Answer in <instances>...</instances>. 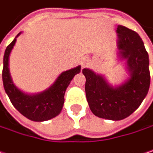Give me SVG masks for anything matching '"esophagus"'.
Segmentation results:
<instances>
[{
    "mask_svg": "<svg viewBox=\"0 0 153 153\" xmlns=\"http://www.w3.org/2000/svg\"><path fill=\"white\" fill-rule=\"evenodd\" d=\"M87 62H88V61H87L86 59H85V60H83V61H82V65H83V66H85V65H86V64H87Z\"/></svg>",
    "mask_w": 153,
    "mask_h": 153,
    "instance_id": "34e87169",
    "label": "esophagus"
}]
</instances>
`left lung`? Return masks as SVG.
Wrapping results in <instances>:
<instances>
[{"mask_svg": "<svg viewBox=\"0 0 153 153\" xmlns=\"http://www.w3.org/2000/svg\"><path fill=\"white\" fill-rule=\"evenodd\" d=\"M117 54L124 61L128 76L111 85L103 75L89 68L85 76V94L91 111L98 117L121 120L135 111L146 97L150 83L149 55L139 35L123 26L117 28Z\"/></svg>", "mask_w": 153, "mask_h": 153, "instance_id": "1", "label": "left lung"}]
</instances>
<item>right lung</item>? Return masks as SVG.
<instances>
[{"instance_id":"right-lung-1","label":"right lung","mask_w":153,"mask_h":153,"mask_svg":"<svg viewBox=\"0 0 153 153\" xmlns=\"http://www.w3.org/2000/svg\"><path fill=\"white\" fill-rule=\"evenodd\" d=\"M19 33L10 44L6 48L3 57L2 81L7 95L13 106L27 118L42 122L57 117L62 111L65 92L73 77L81 71V66L63 71L53 84L47 89L37 94H27L18 88L12 81L9 68L10 52L16 43Z\"/></svg>"}]
</instances>
